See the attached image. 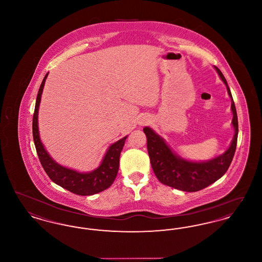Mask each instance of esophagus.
Masks as SVG:
<instances>
[{"instance_id":"esophagus-1","label":"esophagus","mask_w":262,"mask_h":262,"mask_svg":"<svg viewBox=\"0 0 262 262\" xmlns=\"http://www.w3.org/2000/svg\"><path fill=\"white\" fill-rule=\"evenodd\" d=\"M147 122H148V120H147L146 118H142V119H140V120H139V125H146V124H147Z\"/></svg>"}]
</instances>
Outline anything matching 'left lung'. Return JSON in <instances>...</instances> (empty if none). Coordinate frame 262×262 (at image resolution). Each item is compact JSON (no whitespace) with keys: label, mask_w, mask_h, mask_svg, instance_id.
Returning a JSON list of instances; mask_svg holds the SVG:
<instances>
[{"label":"left lung","mask_w":262,"mask_h":262,"mask_svg":"<svg viewBox=\"0 0 262 262\" xmlns=\"http://www.w3.org/2000/svg\"><path fill=\"white\" fill-rule=\"evenodd\" d=\"M215 69L224 81L232 99L231 109L234 115L232 124L235 128L233 141L224 154L219 157L207 162H189L176 156L163 138L149 127H144L143 132L147 137V150L152 169L157 179L166 186L190 192L200 190L220 179L227 172L234 158L238 133L237 111L224 75L218 68L215 67Z\"/></svg>","instance_id":"obj_1"}]
</instances>
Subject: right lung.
I'll return each instance as SVG.
<instances>
[{
	"mask_svg": "<svg viewBox=\"0 0 262 262\" xmlns=\"http://www.w3.org/2000/svg\"><path fill=\"white\" fill-rule=\"evenodd\" d=\"M47 75L48 74L45 75L44 79L42 80L38 91L32 121L33 140L40 163L46 174L49 176V178L55 184L70 190L73 193L78 195H92L101 192L111 187L117 177L119 171L120 155L124 148L125 139L127 137L112 144L107 151L99 167L90 173H77L76 171L67 169L55 162L49 156L47 151L44 149V146L40 141L38 132V108Z\"/></svg>",
	"mask_w": 262,
	"mask_h": 262,
	"instance_id": "obj_1",
	"label": "right lung"
}]
</instances>
